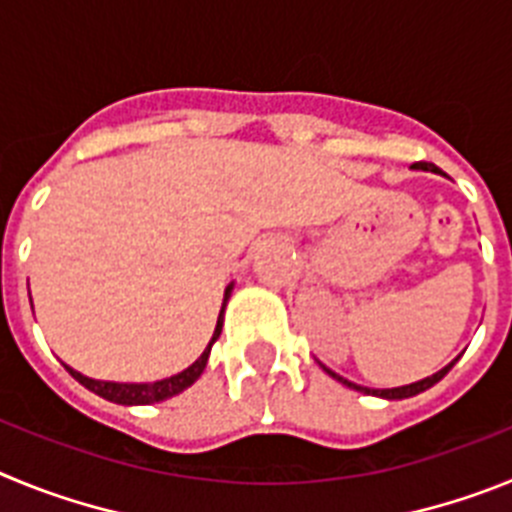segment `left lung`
<instances>
[{
  "instance_id": "obj_1",
  "label": "left lung",
  "mask_w": 512,
  "mask_h": 512,
  "mask_svg": "<svg viewBox=\"0 0 512 512\" xmlns=\"http://www.w3.org/2000/svg\"><path fill=\"white\" fill-rule=\"evenodd\" d=\"M415 169L436 171V174H441V171H438L436 166L425 164V161H418V164H415ZM451 366H454V361H451L449 366H443L441 372H436V374H433V377H425V379H420V382H415V384H405V387H395V390H372V387H361V384H354V382H348V379L338 377L336 372H330V369H325V366H323V369L333 379H338V382L346 384V387H354L356 392H364V395H374V397H384V400H405V397L420 395V392H425V390H428V387H433V384H436V382H441V379L446 377V374H449Z\"/></svg>"
}]
</instances>
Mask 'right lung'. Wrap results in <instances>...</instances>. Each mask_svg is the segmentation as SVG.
I'll list each match as a JSON object with an SVG mask.
<instances>
[{
	"label": "right lung",
	"mask_w": 512,
	"mask_h": 512,
	"mask_svg": "<svg viewBox=\"0 0 512 512\" xmlns=\"http://www.w3.org/2000/svg\"><path fill=\"white\" fill-rule=\"evenodd\" d=\"M230 289H233V284H230V287L225 289V300H228V297H230ZM220 330H223V310H220V318H217V325H215V333H212L210 346H207L205 351H202L200 359L194 361L192 366H187L184 372L174 374V377H169V379H161V382H151V384L97 382V379H89V377H84V374L74 372L71 366H66V372H69L71 377L76 379V382L84 384L87 390H92L94 395L104 397V400L117 402V405H151V402H161V400H166V397L179 395V392L187 390L189 384H192L194 379H197L202 372H205L207 359H210V348H212V343H215L217 338H220Z\"/></svg>",
	"instance_id": "add662e5"
}]
</instances>
